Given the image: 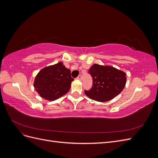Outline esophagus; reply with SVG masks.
<instances>
[{
    "mask_svg": "<svg viewBox=\"0 0 158 158\" xmlns=\"http://www.w3.org/2000/svg\"><path fill=\"white\" fill-rule=\"evenodd\" d=\"M82 76L81 75V74H80L76 79H78V80H82Z\"/></svg>",
    "mask_w": 158,
    "mask_h": 158,
    "instance_id": "obj_1",
    "label": "esophagus"
}]
</instances>
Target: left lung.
<instances>
[{"mask_svg": "<svg viewBox=\"0 0 158 158\" xmlns=\"http://www.w3.org/2000/svg\"><path fill=\"white\" fill-rule=\"evenodd\" d=\"M88 73L93 80L92 87L84 90L85 94L95 101L105 102L120 94L126 84V74L110 66L95 64Z\"/></svg>", "mask_w": 158, "mask_h": 158, "instance_id": "8db88e82", "label": "left lung"}]
</instances>
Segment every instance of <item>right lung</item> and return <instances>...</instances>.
I'll return each instance as SVG.
<instances>
[{"mask_svg":"<svg viewBox=\"0 0 158 158\" xmlns=\"http://www.w3.org/2000/svg\"><path fill=\"white\" fill-rule=\"evenodd\" d=\"M70 73L69 69L59 63L41 70L33 85L41 98L53 101L69 91L71 82L74 80Z\"/></svg>","mask_w":158,"mask_h":158,"instance_id":"add662e5","label":"right lung"}]
</instances>
